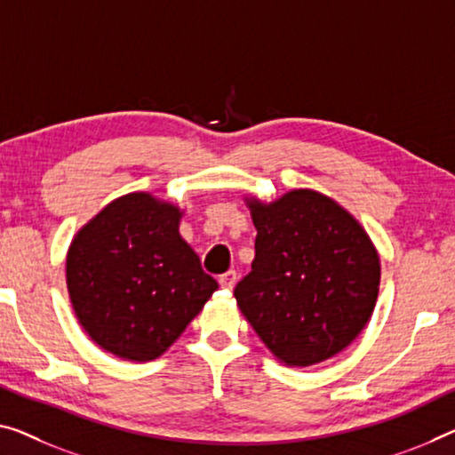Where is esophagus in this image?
<instances>
[{
	"label": "esophagus",
	"mask_w": 455,
	"mask_h": 455,
	"mask_svg": "<svg viewBox=\"0 0 455 455\" xmlns=\"http://www.w3.org/2000/svg\"><path fill=\"white\" fill-rule=\"evenodd\" d=\"M235 283H237V275H235V270H228L226 275H221V276H220V284L223 286V289H234Z\"/></svg>",
	"instance_id": "obj_1"
}]
</instances>
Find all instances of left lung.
<instances>
[{"instance_id":"obj_1","label":"left lung","mask_w":455,"mask_h":455,"mask_svg":"<svg viewBox=\"0 0 455 455\" xmlns=\"http://www.w3.org/2000/svg\"><path fill=\"white\" fill-rule=\"evenodd\" d=\"M258 229L237 305L289 366H313L358 338L372 315L379 254L364 229L325 195L299 188L275 204L250 201Z\"/></svg>"}]
</instances>
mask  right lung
Segmentation results:
<instances>
[{"mask_svg": "<svg viewBox=\"0 0 455 455\" xmlns=\"http://www.w3.org/2000/svg\"><path fill=\"white\" fill-rule=\"evenodd\" d=\"M179 220L174 205L132 193L97 213L68 248L76 317L95 344L124 360L164 354L218 291Z\"/></svg>", "mask_w": 455, "mask_h": 455, "instance_id": "1", "label": "right lung"}]
</instances>
